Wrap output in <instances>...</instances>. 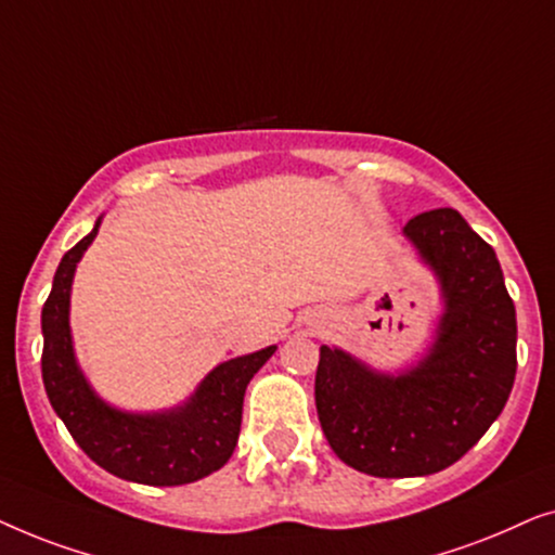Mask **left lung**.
Returning <instances> with one entry per match:
<instances>
[{"mask_svg":"<svg viewBox=\"0 0 555 555\" xmlns=\"http://www.w3.org/2000/svg\"><path fill=\"white\" fill-rule=\"evenodd\" d=\"M401 234L435 272L444 302L427 353L384 374L344 348L321 346L315 371L331 450L374 477H424L454 465L503 412L518 366L515 306L495 249L450 207L416 215Z\"/></svg>","mask_w":555,"mask_h":555,"instance_id":"obj_1","label":"left lung"}]
</instances>
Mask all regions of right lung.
I'll list each match as a JSON object with an SVG mask.
<instances>
[{"mask_svg": "<svg viewBox=\"0 0 555 555\" xmlns=\"http://www.w3.org/2000/svg\"><path fill=\"white\" fill-rule=\"evenodd\" d=\"M93 232L67 249L42 306V382L52 409L80 450L95 465L128 482H196L227 465L237 447L245 389L278 346L219 363L202 378L184 404L164 412H124L98 397L78 366L70 331V291L75 268L95 240Z\"/></svg>", "mask_w": 555, "mask_h": 555, "instance_id": "obj_1", "label": "right lung"}]
</instances>
